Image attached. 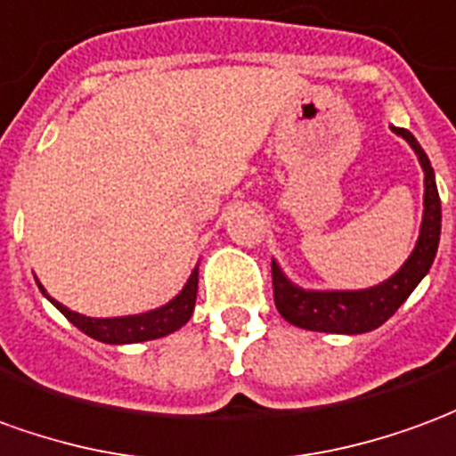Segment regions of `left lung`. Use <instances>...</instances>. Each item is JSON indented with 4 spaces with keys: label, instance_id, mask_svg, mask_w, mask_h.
<instances>
[{
    "label": "left lung",
    "instance_id": "1",
    "mask_svg": "<svg viewBox=\"0 0 456 456\" xmlns=\"http://www.w3.org/2000/svg\"><path fill=\"white\" fill-rule=\"evenodd\" d=\"M398 137L408 142L418 154L419 167L425 174V196H422V223H419L418 240L408 260L400 265L388 280L363 289H306L292 282L273 257V287L274 306L289 324L309 331L324 334H366L398 312V306L412 295L419 280L429 273L435 263L442 231V203L435 183V169L428 154L412 137V132L393 127Z\"/></svg>",
    "mask_w": 456,
    "mask_h": 456
}]
</instances>
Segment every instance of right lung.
Wrapping results in <instances>:
<instances>
[{
	"instance_id": "1",
	"label": "right lung",
	"mask_w": 456,
	"mask_h": 456,
	"mask_svg": "<svg viewBox=\"0 0 456 456\" xmlns=\"http://www.w3.org/2000/svg\"><path fill=\"white\" fill-rule=\"evenodd\" d=\"M41 295L46 297L51 305L56 306L61 314L66 316L73 326H78L83 334H88L95 341L102 344H140V341H151L161 338L167 334H174L176 329H182L193 314L196 306V292H199V265L193 267L186 285L176 297H171L167 305L142 312V314H125V316H86L68 309L58 299L48 295L44 285L37 280Z\"/></svg>"
}]
</instances>
